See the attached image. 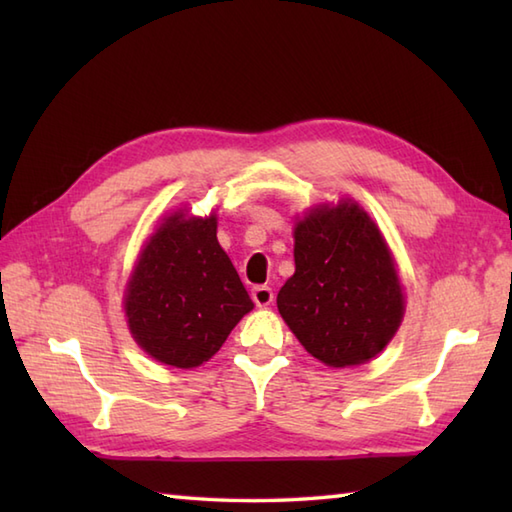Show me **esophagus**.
I'll list each match as a JSON object with an SVG mask.
<instances>
[{
    "label": "esophagus",
    "instance_id": "esophagus-1",
    "mask_svg": "<svg viewBox=\"0 0 512 512\" xmlns=\"http://www.w3.org/2000/svg\"><path fill=\"white\" fill-rule=\"evenodd\" d=\"M273 299H275V292L270 286H255L253 288V301L259 308H268L270 303H273Z\"/></svg>",
    "mask_w": 512,
    "mask_h": 512
}]
</instances>
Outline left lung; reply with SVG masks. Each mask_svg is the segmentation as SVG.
I'll return each mask as SVG.
<instances>
[{
  "mask_svg": "<svg viewBox=\"0 0 512 512\" xmlns=\"http://www.w3.org/2000/svg\"><path fill=\"white\" fill-rule=\"evenodd\" d=\"M277 308L325 365H361L391 341L405 299L385 239L361 206H321L297 224L295 275Z\"/></svg>",
  "mask_w": 512,
  "mask_h": 512,
  "instance_id": "8db88e82",
  "label": "left lung"
}]
</instances>
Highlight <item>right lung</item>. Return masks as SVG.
I'll use <instances>...</instances> for the list:
<instances>
[{"label": "right lung", "mask_w": 512, "mask_h": 512, "mask_svg": "<svg viewBox=\"0 0 512 512\" xmlns=\"http://www.w3.org/2000/svg\"><path fill=\"white\" fill-rule=\"evenodd\" d=\"M253 310L231 259L217 242L215 217L171 215L143 250L127 286L134 339L156 361L198 367Z\"/></svg>", "instance_id": "add662e5"}]
</instances>
